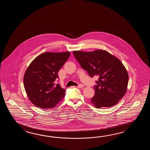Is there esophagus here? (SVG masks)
<instances>
[{"mask_svg":"<svg viewBox=\"0 0 150 150\" xmlns=\"http://www.w3.org/2000/svg\"><path fill=\"white\" fill-rule=\"evenodd\" d=\"M77 87H78V88H81L83 87V85H82V84H80V85H79L78 86H77Z\"/></svg>","mask_w":150,"mask_h":150,"instance_id":"esophagus-1","label":"esophagus"}]
</instances>
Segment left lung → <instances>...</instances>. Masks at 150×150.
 Segmentation results:
<instances>
[{"label":"left lung","instance_id":"1","mask_svg":"<svg viewBox=\"0 0 150 150\" xmlns=\"http://www.w3.org/2000/svg\"><path fill=\"white\" fill-rule=\"evenodd\" d=\"M76 61L91 77L99 76L91 102L97 108L115 105L127 90L128 74L117 58L105 50L73 51Z\"/></svg>","mask_w":150,"mask_h":150}]
</instances>
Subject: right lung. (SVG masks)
I'll use <instances>...</instances> for the list:
<instances>
[{"instance_id":"1","label":"right lung","mask_w":150,"mask_h":150,"mask_svg":"<svg viewBox=\"0 0 150 150\" xmlns=\"http://www.w3.org/2000/svg\"><path fill=\"white\" fill-rule=\"evenodd\" d=\"M70 56V52H49L40 54L25 71L23 84L33 104L40 108H54L65 97V90L54 81L58 72Z\"/></svg>"}]
</instances>
